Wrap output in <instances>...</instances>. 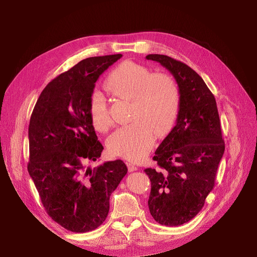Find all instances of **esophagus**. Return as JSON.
I'll return each instance as SVG.
<instances>
[{"label":"esophagus","instance_id":"esophagus-1","mask_svg":"<svg viewBox=\"0 0 257 257\" xmlns=\"http://www.w3.org/2000/svg\"><path fill=\"white\" fill-rule=\"evenodd\" d=\"M127 167H128V171L129 172H134V171H138V167L134 166L133 164H127Z\"/></svg>","mask_w":257,"mask_h":257}]
</instances>
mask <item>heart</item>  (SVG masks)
Returning <instances> with one entry per match:
<instances>
[{
    "label": "heart",
    "mask_w": 257,
    "mask_h": 257,
    "mask_svg": "<svg viewBox=\"0 0 257 257\" xmlns=\"http://www.w3.org/2000/svg\"><path fill=\"white\" fill-rule=\"evenodd\" d=\"M104 88L112 96L131 102L133 120L108 139L107 147L111 154L138 160L152 149L154 133L161 138L172 130L179 113L181 96L177 82L170 75L153 74L143 64L124 61L108 74ZM89 115L99 131L111 126L106 101L99 93L90 99Z\"/></svg>",
    "instance_id": "1"
}]
</instances>
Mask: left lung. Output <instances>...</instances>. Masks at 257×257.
I'll use <instances>...</instances> for the list:
<instances>
[{
    "mask_svg": "<svg viewBox=\"0 0 257 257\" xmlns=\"http://www.w3.org/2000/svg\"><path fill=\"white\" fill-rule=\"evenodd\" d=\"M174 76L180 89L176 126L155 151L158 169H146L151 181L148 205L153 219L166 226L191 221L204 206L214 186L225 151L214 96L185 63L166 55L150 54Z\"/></svg>",
    "mask_w": 257,
    "mask_h": 257,
    "instance_id": "1",
    "label": "left lung"
}]
</instances>
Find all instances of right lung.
I'll use <instances>...</instances> for the list:
<instances>
[{
	"label": "right lung",
	"mask_w": 257,
	"mask_h": 257,
	"mask_svg": "<svg viewBox=\"0 0 257 257\" xmlns=\"http://www.w3.org/2000/svg\"><path fill=\"white\" fill-rule=\"evenodd\" d=\"M121 56L81 60L45 87L31 114L28 172L48 214L73 232L105 221L110 195L128 171L120 159L87 167L104 149L89 115L94 83Z\"/></svg>",
	"instance_id": "right-lung-1"
}]
</instances>
